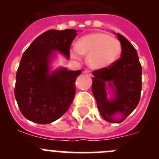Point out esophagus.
Returning a JSON list of instances; mask_svg holds the SVG:
<instances>
[{
  "label": "esophagus",
  "mask_w": 159,
  "mask_h": 159,
  "mask_svg": "<svg viewBox=\"0 0 159 159\" xmlns=\"http://www.w3.org/2000/svg\"><path fill=\"white\" fill-rule=\"evenodd\" d=\"M83 73H84V75H87V76H91V71H90V70H88V69L84 70V71H83Z\"/></svg>",
  "instance_id": "1"
}]
</instances>
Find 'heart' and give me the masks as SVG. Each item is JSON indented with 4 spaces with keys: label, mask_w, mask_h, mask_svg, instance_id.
Here are the masks:
<instances>
[{
    "label": "heart",
    "mask_w": 159,
    "mask_h": 159,
    "mask_svg": "<svg viewBox=\"0 0 159 159\" xmlns=\"http://www.w3.org/2000/svg\"><path fill=\"white\" fill-rule=\"evenodd\" d=\"M121 51L120 41L101 32H95L80 38L70 51L74 57L87 56V64L92 69H102L116 61Z\"/></svg>",
    "instance_id": "heart-1"
}]
</instances>
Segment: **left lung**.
Listing matches in <instances>:
<instances>
[{
    "label": "left lung",
    "instance_id": "8db88e82",
    "mask_svg": "<svg viewBox=\"0 0 159 159\" xmlns=\"http://www.w3.org/2000/svg\"><path fill=\"white\" fill-rule=\"evenodd\" d=\"M121 42V57L109 67L93 71L92 92L102 118L111 123H120L139 105L142 91V65L138 53L132 44L120 34H117ZM106 81L115 91V98L107 99ZM123 117L115 120V114Z\"/></svg>",
    "mask_w": 159,
    "mask_h": 159
}]
</instances>
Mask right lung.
I'll return each mask as SVG.
<instances>
[{"instance_id": "1", "label": "right lung", "mask_w": 159, "mask_h": 159, "mask_svg": "<svg viewBox=\"0 0 159 159\" xmlns=\"http://www.w3.org/2000/svg\"><path fill=\"white\" fill-rule=\"evenodd\" d=\"M77 30H48L24 52L16 74L14 95L22 115L38 124H50L69 108L76 92L75 80L81 70L61 68L49 73L53 51L70 57Z\"/></svg>"}]
</instances>
